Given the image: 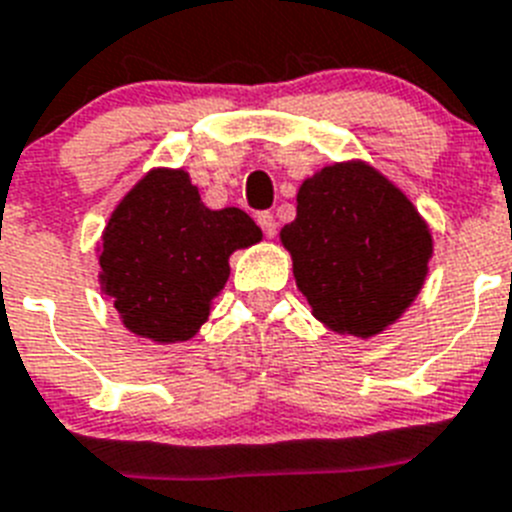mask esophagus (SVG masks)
Returning <instances> with one entry per match:
<instances>
[{"instance_id": "34e87169", "label": "esophagus", "mask_w": 512, "mask_h": 512, "mask_svg": "<svg viewBox=\"0 0 512 512\" xmlns=\"http://www.w3.org/2000/svg\"><path fill=\"white\" fill-rule=\"evenodd\" d=\"M257 224H260V229L265 237H275V231H278V221H275L273 213L270 211L257 213Z\"/></svg>"}]
</instances>
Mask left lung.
I'll use <instances>...</instances> for the list:
<instances>
[{
	"mask_svg": "<svg viewBox=\"0 0 512 512\" xmlns=\"http://www.w3.org/2000/svg\"><path fill=\"white\" fill-rule=\"evenodd\" d=\"M296 201V221L283 226L281 242L314 317L340 335H379L425 281L433 255L425 221L363 162L324 167Z\"/></svg>",
	"mask_w": 512,
	"mask_h": 512,
	"instance_id": "8db88e82",
	"label": "left lung"
}]
</instances>
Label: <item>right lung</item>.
<instances>
[{"label":"right lung","mask_w":512,"mask_h":512,"mask_svg":"<svg viewBox=\"0 0 512 512\" xmlns=\"http://www.w3.org/2000/svg\"><path fill=\"white\" fill-rule=\"evenodd\" d=\"M260 239L239 208L203 206L188 172L151 170L102 234V288L136 335L190 340L229 278L231 252Z\"/></svg>","instance_id":"1"}]
</instances>
